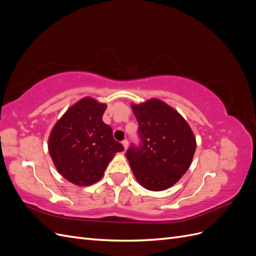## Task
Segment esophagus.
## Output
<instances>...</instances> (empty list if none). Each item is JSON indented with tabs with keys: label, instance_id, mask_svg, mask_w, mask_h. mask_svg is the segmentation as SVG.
I'll return each instance as SVG.
<instances>
[{
	"label": "esophagus",
	"instance_id": "34e87169",
	"mask_svg": "<svg viewBox=\"0 0 256 256\" xmlns=\"http://www.w3.org/2000/svg\"><path fill=\"white\" fill-rule=\"evenodd\" d=\"M122 146H124V148H125V150L128 148V141H127V140H124V141L122 142Z\"/></svg>",
	"mask_w": 256,
	"mask_h": 256
}]
</instances>
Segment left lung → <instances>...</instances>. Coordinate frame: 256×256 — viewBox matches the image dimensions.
I'll return each instance as SVG.
<instances>
[{"label":"left lung","mask_w":256,"mask_h":256,"mask_svg":"<svg viewBox=\"0 0 256 256\" xmlns=\"http://www.w3.org/2000/svg\"><path fill=\"white\" fill-rule=\"evenodd\" d=\"M141 144L126 157L138 182L150 191L172 187L191 166L196 141L189 124L174 108L152 98L132 104Z\"/></svg>","instance_id":"8db88e82"}]
</instances>
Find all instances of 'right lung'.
<instances>
[{
	"instance_id": "obj_1",
	"label": "right lung",
	"mask_w": 256,
	"mask_h": 256,
	"mask_svg": "<svg viewBox=\"0 0 256 256\" xmlns=\"http://www.w3.org/2000/svg\"><path fill=\"white\" fill-rule=\"evenodd\" d=\"M106 104L84 97L63 114L52 128L48 150L58 173L80 187L97 182L122 145L102 122Z\"/></svg>"
}]
</instances>
